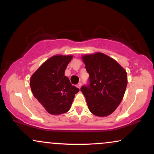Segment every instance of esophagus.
<instances>
[{"instance_id": "34e87169", "label": "esophagus", "mask_w": 154, "mask_h": 154, "mask_svg": "<svg viewBox=\"0 0 154 154\" xmlns=\"http://www.w3.org/2000/svg\"><path fill=\"white\" fill-rule=\"evenodd\" d=\"M77 87H79V89H80L81 87H82V83H79V84H77Z\"/></svg>"}]
</instances>
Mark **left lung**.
<instances>
[{"mask_svg": "<svg viewBox=\"0 0 154 154\" xmlns=\"http://www.w3.org/2000/svg\"><path fill=\"white\" fill-rule=\"evenodd\" d=\"M82 59L90 74V84L81 91L89 109L95 116H108L123 100L128 83L126 71L103 53L87 54Z\"/></svg>", "mask_w": 154, "mask_h": 154, "instance_id": "1", "label": "left lung"}]
</instances>
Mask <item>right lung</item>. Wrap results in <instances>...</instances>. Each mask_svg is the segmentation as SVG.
Here are the masks:
<instances>
[{"mask_svg":"<svg viewBox=\"0 0 154 154\" xmlns=\"http://www.w3.org/2000/svg\"><path fill=\"white\" fill-rule=\"evenodd\" d=\"M72 56L56 55L46 60L31 75L30 86L34 96L51 115L70 110L79 89L64 75Z\"/></svg>","mask_w":154,"mask_h":154,"instance_id":"obj_1","label":"right lung"}]
</instances>
